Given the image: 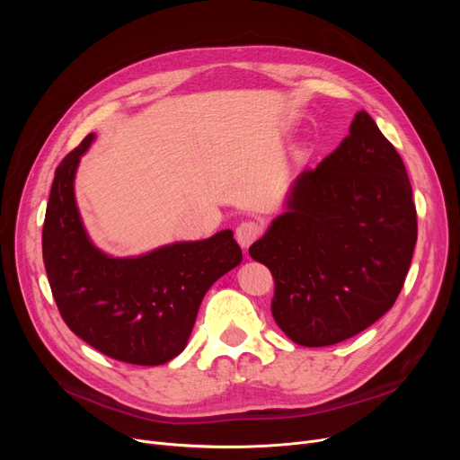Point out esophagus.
I'll list each match as a JSON object with an SVG mask.
<instances>
[{
    "label": "esophagus",
    "mask_w": 460,
    "mask_h": 460,
    "mask_svg": "<svg viewBox=\"0 0 460 460\" xmlns=\"http://www.w3.org/2000/svg\"><path fill=\"white\" fill-rule=\"evenodd\" d=\"M261 236V227L255 222H243L236 227V243L243 250H248Z\"/></svg>",
    "instance_id": "obj_1"
}]
</instances>
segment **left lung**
<instances>
[{
	"mask_svg": "<svg viewBox=\"0 0 460 460\" xmlns=\"http://www.w3.org/2000/svg\"><path fill=\"white\" fill-rule=\"evenodd\" d=\"M283 207L250 255L274 276L272 315L288 340L335 345L392 309L416 246V207L399 153L367 111L296 177Z\"/></svg>",
	"mask_w": 460,
	"mask_h": 460,
	"instance_id": "obj_1",
	"label": "left lung"
}]
</instances>
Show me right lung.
<instances>
[{
  "label": "right lung",
  "mask_w": 460,
  "mask_h": 460,
  "mask_svg": "<svg viewBox=\"0 0 460 460\" xmlns=\"http://www.w3.org/2000/svg\"><path fill=\"white\" fill-rule=\"evenodd\" d=\"M89 134L56 169L42 227V259L66 326L99 352L134 366H162L190 340L208 288L238 267L233 231L113 257L91 240L75 179Z\"/></svg>",
  "instance_id": "1"
}]
</instances>
